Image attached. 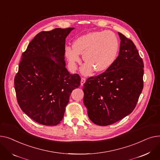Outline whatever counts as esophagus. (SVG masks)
I'll return each instance as SVG.
<instances>
[{
	"instance_id": "1",
	"label": "esophagus",
	"mask_w": 160,
	"mask_h": 160,
	"mask_svg": "<svg viewBox=\"0 0 160 160\" xmlns=\"http://www.w3.org/2000/svg\"><path fill=\"white\" fill-rule=\"evenodd\" d=\"M85 81H86V78H82L81 80V85L82 86L84 83L85 82Z\"/></svg>"
}]
</instances>
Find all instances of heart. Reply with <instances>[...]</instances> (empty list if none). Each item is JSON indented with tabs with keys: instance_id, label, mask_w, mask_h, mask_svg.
<instances>
[{
	"instance_id": "heart-1",
	"label": "heart",
	"mask_w": 160,
	"mask_h": 160,
	"mask_svg": "<svg viewBox=\"0 0 160 160\" xmlns=\"http://www.w3.org/2000/svg\"><path fill=\"white\" fill-rule=\"evenodd\" d=\"M73 48L67 46L65 55L73 68L81 61L80 54L87 62L82 68L84 73L92 68L97 72L105 71L116 59L119 42L116 34L110 30L93 32L83 35L74 41Z\"/></svg>"
}]
</instances>
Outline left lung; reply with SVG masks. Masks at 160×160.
I'll return each instance as SVG.
<instances>
[{
  "label": "left lung",
  "mask_w": 160,
  "mask_h": 160,
  "mask_svg": "<svg viewBox=\"0 0 160 160\" xmlns=\"http://www.w3.org/2000/svg\"><path fill=\"white\" fill-rule=\"evenodd\" d=\"M118 34L120 48L114 63L83 84V102L88 116L99 126L112 125L130 114L143 88V59L134 42Z\"/></svg>",
  "instance_id": "left-lung-1"
}]
</instances>
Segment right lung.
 <instances>
[{"label": "right lung", "instance_id": "add662e5", "mask_svg": "<svg viewBox=\"0 0 160 160\" xmlns=\"http://www.w3.org/2000/svg\"><path fill=\"white\" fill-rule=\"evenodd\" d=\"M73 29L41 32L22 54L14 79L16 97L21 110L38 123H60L72 90L81 84L79 75L65 67V39Z\"/></svg>", "mask_w": 160, "mask_h": 160}]
</instances>
